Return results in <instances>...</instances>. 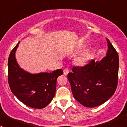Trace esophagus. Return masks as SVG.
<instances>
[{
  "label": "esophagus",
  "instance_id": "1",
  "mask_svg": "<svg viewBox=\"0 0 127 127\" xmlns=\"http://www.w3.org/2000/svg\"><path fill=\"white\" fill-rule=\"evenodd\" d=\"M69 69H64V74L65 76H67V74H69Z\"/></svg>",
  "mask_w": 127,
  "mask_h": 127
}]
</instances>
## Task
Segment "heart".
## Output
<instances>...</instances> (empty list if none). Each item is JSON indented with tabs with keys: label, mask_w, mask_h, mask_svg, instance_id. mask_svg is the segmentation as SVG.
Here are the masks:
<instances>
[{
	"label": "heart",
	"mask_w": 127,
	"mask_h": 127,
	"mask_svg": "<svg viewBox=\"0 0 127 127\" xmlns=\"http://www.w3.org/2000/svg\"><path fill=\"white\" fill-rule=\"evenodd\" d=\"M91 59V53L89 51H85L75 58V64L79 67H84L89 63Z\"/></svg>",
	"instance_id": "heart-1"
}]
</instances>
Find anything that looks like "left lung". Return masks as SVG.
<instances>
[{
	"label": "left lung",
	"mask_w": 127,
	"mask_h": 127,
	"mask_svg": "<svg viewBox=\"0 0 127 127\" xmlns=\"http://www.w3.org/2000/svg\"><path fill=\"white\" fill-rule=\"evenodd\" d=\"M107 41V54L100 61L92 60L84 67H74L67 76L74 98L86 107L104 104L117 87L118 55L108 39Z\"/></svg>",
	"instance_id": "8db88e82"
}]
</instances>
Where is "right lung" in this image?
Returning <instances> with one entry per match:
<instances>
[{
  "label": "right lung",
  "instance_id": "obj_1",
  "mask_svg": "<svg viewBox=\"0 0 127 127\" xmlns=\"http://www.w3.org/2000/svg\"><path fill=\"white\" fill-rule=\"evenodd\" d=\"M19 43L11 51L8 59V83L11 92L27 106L42 109L51 102L56 92L57 77L62 69L52 72L30 74L20 68L15 57Z\"/></svg>",
  "mask_w": 127,
  "mask_h": 127
}]
</instances>
